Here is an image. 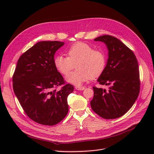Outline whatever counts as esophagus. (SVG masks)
<instances>
[{
	"label": "esophagus",
	"instance_id": "1",
	"mask_svg": "<svg viewBox=\"0 0 154 154\" xmlns=\"http://www.w3.org/2000/svg\"><path fill=\"white\" fill-rule=\"evenodd\" d=\"M75 88L76 90H79V91H83L85 89L84 87H79V86H76Z\"/></svg>",
	"mask_w": 154,
	"mask_h": 154
}]
</instances>
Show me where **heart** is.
Returning <instances> with one entry per match:
<instances>
[{
    "label": "heart",
    "instance_id": "obj_1",
    "mask_svg": "<svg viewBox=\"0 0 154 154\" xmlns=\"http://www.w3.org/2000/svg\"><path fill=\"white\" fill-rule=\"evenodd\" d=\"M68 57L57 55L54 58V65L57 71L67 76L76 64L77 69L66 78V80L76 85L100 76L103 72L106 64L105 53L100 49H94L92 46L78 42L67 50Z\"/></svg>",
    "mask_w": 154,
    "mask_h": 154
}]
</instances>
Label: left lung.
I'll return each mask as SVG.
<instances>
[{"instance_id":"left-lung-1","label":"left lung","mask_w":154,"mask_h":154,"mask_svg":"<svg viewBox=\"0 0 154 154\" xmlns=\"http://www.w3.org/2000/svg\"><path fill=\"white\" fill-rule=\"evenodd\" d=\"M94 40L103 42L109 51L105 69L97 82L100 85L110 86L108 91L92 87L91 108L104 119L118 118L130 110L139 94L137 60L133 51L116 37L103 35Z\"/></svg>"}]
</instances>
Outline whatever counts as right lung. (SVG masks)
I'll return each mask as SVG.
<instances>
[{
	"label": "right lung",
	"mask_w": 154,
	"mask_h": 154,
	"mask_svg": "<svg viewBox=\"0 0 154 154\" xmlns=\"http://www.w3.org/2000/svg\"><path fill=\"white\" fill-rule=\"evenodd\" d=\"M63 45L58 41L36 43L20 56L13 76V91L23 110L43 125H57L68 113L67 97L74 87L66 83L54 65L56 51Z\"/></svg>",
	"instance_id": "add662e5"
}]
</instances>
